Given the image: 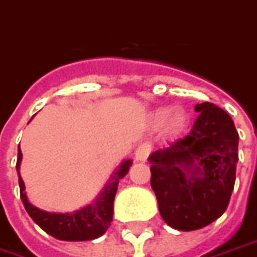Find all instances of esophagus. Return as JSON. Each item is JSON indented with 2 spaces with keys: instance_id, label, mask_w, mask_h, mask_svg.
Wrapping results in <instances>:
<instances>
[{
  "instance_id": "34e87169",
  "label": "esophagus",
  "mask_w": 257,
  "mask_h": 257,
  "mask_svg": "<svg viewBox=\"0 0 257 257\" xmlns=\"http://www.w3.org/2000/svg\"><path fill=\"white\" fill-rule=\"evenodd\" d=\"M150 153H151V144L142 143V144H139L138 148H136V151H135V157H136V159L140 161V162H144V161H147Z\"/></svg>"
}]
</instances>
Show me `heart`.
<instances>
[{"instance_id":"1","label":"heart","mask_w":257,"mask_h":257,"mask_svg":"<svg viewBox=\"0 0 257 257\" xmlns=\"http://www.w3.org/2000/svg\"><path fill=\"white\" fill-rule=\"evenodd\" d=\"M169 115V118L167 119V128L172 129V131H176V129L181 128L182 123L185 121V115L182 113V110H174L172 113L169 114V110L166 107H162V109H158L155 113H154V121L157 123H162L166 121L167 115Z\"/></svg>"}]
</instances>
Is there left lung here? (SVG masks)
I'll list each match as a JSON object with an SVG mask.
<instances>
[{
  "instance_id": "1",
  "label": "left lung",
  "mask_w": 257,
  "mask_h": 257,
  "mask_svg": "<svg viewBox=\"0 0 257 257\" xmlns=\"http://www.w3.org/2000/svg\"><path fill=\"white\" fill-rule=\"evenodd\" d=\"M195 110L191 132L148 158L161 216L181 231L201 229L225 212L238 161V134L229 114L210 102Z\"/></svg>"
}]
</instances>
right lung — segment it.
Listing matches in <instances>:
<instances>
[{"mask_svg": "<svg viewBox=\"0 0 257 257\" xmlns=\"http://www.w3.org/2000/svg\"><path fill=\"white\" fill-rule=\"evenodd\" d=\"M22 150L19 146L17 153L16 170L19 173V185H20V197L28 215L47 234L53 235L54 238L62 241H88L95 240L104 231L109 229L113 220V203L119 180L128 174L129 167L132 161H123L115 172L111 174L109 182L104 185L103 191L98 199L88 206L83 207L75 212H65V214H56V212H46L34 207L28 201L27 195L24 192V182L20 177V162H22Z\"/></svg>", "mask_w": 257, "mask_h": 257, "instance_id": "add662e5", "label": "right lung"}]
</instances>
